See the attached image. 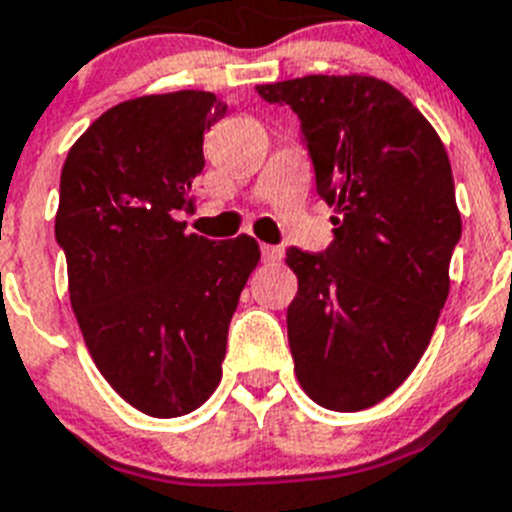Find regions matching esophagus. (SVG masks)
Returning a JSON list of instances; mask_svg holds the SVG:
<instances>
[{
  "label": "esophagus",
  "mask_w": 512,
  "mask_h": 512,
  "mask_svg": "<svg viewBox=\"0 0 512 512\" xmlns=\"http://www.w3.org/2000/svg\"><path fill=\"white\" fill-rule=\"evenodd\" d=\"M260 252L265 262H278L283 257V252L278 247H273V244H260Z\"/></svg>",
  "instance_id": "esophagus-1"
}]
</instances>
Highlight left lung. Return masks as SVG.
<instances>
[{
    "instance_id": "obj_1",
    "label": "left lung",
    "mask_w": 512,
    "mask_h": 512,
    "mask_svg": "<svg viewBox=\"0 0 512 512\" xmlns=\"http://www.w3.org/2000/svg\"><path fill=\"white\" fill-rule=\"evenodd\" d=\"M257 92L299 115L317 193L335 208L327 250H286L299 278L293 371L327 410H366L415 371L448 299L461 213L446 146L384 79L309 74Z\"/></svg>"
}]
</instances>
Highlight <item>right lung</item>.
Returning a JSON list of instances; mask_svg holds the SVG:
<instances>
[{"label":"right lung","instance_id":"right-lung-1","mask_svg":"<svg viewBox=\"0 0 512 512\" xmlns=\"http://www.w3.org/2000/svg\"><path fill=\"white\" fill-rule=\"evenodd\" d=\"M226 115L203 90L121 102L74 141L56 242L97 371L151 417L198 410L221 381L226 332L260 262L252 237L185 234L203 133Z\"/></svg>","mask_w":512,"mask_h":512}]
</instances>
